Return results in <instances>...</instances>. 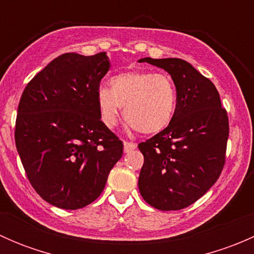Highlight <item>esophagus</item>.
<instances>
[{"mask_svg":"<svg viewBox=\"0 0 254 254\" xmlns=\"http://www.w3.org/2000/svg\"><path fill=\"white\" fill-rule=\"evenodd\" d=\"M136 148V143L130 142V141H124V152H130V151L135 150Z\"/></svg>","mask_w":254,"mask_h":254,"instance_id":"esophagus-1","label":"esophagus"}]
</instances>
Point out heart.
Here are the masks:
<instances>
[{"instance_id": "obj_1", "label": "heart", "mask_w": 254, "mask_h": 254, "mask_svg": "<svg viewBox=\"0 0 254 254\" xmlns=\"http://www.w3.org/2000/svg\"><path fill=\"white\" fill-rule=\"evenodd\" d=\"M111 88L102 86L96 98L99 117L114 127L124 107L127 122L141 134H157L168 127L176 112L177 92L166 73L131 71L111 78Z\"/></svg>"}]
</instances>
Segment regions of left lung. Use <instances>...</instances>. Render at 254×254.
<instances>
[{
  "label": "left lung",
  "mask_w": 254,
  "mask_h": 254,
  "mask_svg": "<svg viewBox=\"0 0 254 254\" xmlns=\"http://www.w3.org/2000/svg\"><path fill=\"white\" fill-rule=\"evenodd\" d=\"M175 82L177 106L166 129L139 143L143 165L139 190L158 210L195 203L219 179L226 160L229 117L209 78L182 59L145 58Z\"/></svg>",
  "instance_id": "8db88e82"
}]
</instances>
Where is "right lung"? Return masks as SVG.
Masks as SVG:
<instances>
[{
    "mask_svg": "<svg viewBox=\"0 0 254 254\" xmlns=\"http://www.w3.org/2000/svg\"><path fill=\"white\" fill-rule=\"evenodd\" d=\"M111 64L106 53H66L29 81L20 97L14 140L25 175L54 206L96 200L123 156V141L102 123L96 93Z\"/></svg>",
    "mask_w": 254,
    "mask_h": 254,
    "instance_id": "right-lung-1",
    "label": "right lung"
}]
</instances>
